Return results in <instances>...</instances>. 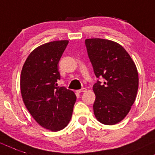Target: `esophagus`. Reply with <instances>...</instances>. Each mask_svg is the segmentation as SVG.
Masks as SVG:
<instances>
[{"instance_id":"34e87169","label":"esophagus","mask_w":155,"mask_h":155,"mask_svg":"<svg viewBox=\"0 0 155 155\" xmlns=\"http://www.w3.org/2000/svg\"><path fill=\"white\" fill-rule=\"evenodd\" d=\"M77 91L78 92V93H81V92H85V91H86V88H81V89L78 90Z\"/></svg>"}]
</instances>
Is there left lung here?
Returning a JSON list of instances; mask_svg holds the SVG:
<instances>
[{"label":"left lung","mask_w":155,"mask_h":155,"mask_svg":"<svg viewBox=\"0 0 155 155\" xmlns=\"http://www.w3.org/2000/svg\"><path fill=\"white\" fill-rule=\"evenodd\" d=\"M88 56L97 80L94 113L102 124L114 125L127 115L136 98L138 74L133 59L122 46L107 39L85 40Z\"/></svg>","instance_id":"1"}]
</instances>
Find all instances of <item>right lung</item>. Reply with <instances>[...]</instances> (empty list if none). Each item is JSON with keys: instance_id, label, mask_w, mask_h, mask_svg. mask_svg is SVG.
Wrapping results in <instances>:
<instances>
[{"instance_id": "add662e5", "label": "right lung", "mask_w": 155, "mask_h": 155, "mask_svg": "<svg viewBox=\"0 0 155 155\" xmlns=\"http://www.w3.org/2000/svg\"><path fill=\"white\" fill-rule=\"evenodd\" d=\"M69 41L46 43L33 50L20 75V90L25 107L36 122L51 131L69 124L76 96L66 87L58 86L61 79L58 64Z\"/></svg>"}]
</instances>
